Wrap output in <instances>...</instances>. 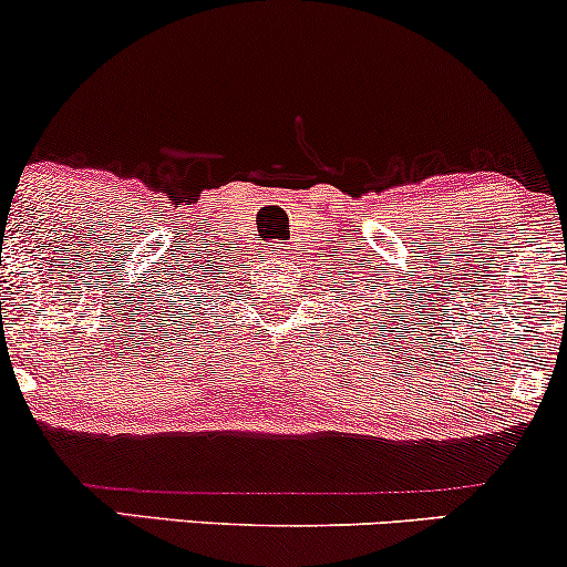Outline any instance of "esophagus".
<instances>
[{"mask_svg":"<svg viewBox=\"0 0 567 567\" xmlns=\"http://www.w3.org/2000/svg\"><path fill=\"white\" fill-rule=\"evenodd\" d=\"M269 252H271V256H275V258H279V256H282V247H279V245H269Z\"/></svg>","mask_w":567,"mask_h":567,"instance_id":"obj_1","label":"esophagus"}]
</instances>
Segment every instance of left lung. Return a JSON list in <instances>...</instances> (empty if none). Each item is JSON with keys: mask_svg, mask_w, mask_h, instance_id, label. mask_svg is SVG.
<instances>
[{"mask_svg": "<svg viewBox=\"0 0 567 567\" xmlns=\"http://www.w3.org/2000/svg\"><path fill=\"white\" fill-rule=\"evenodd\" d=\"M357 298H360V301H365V306L379 303V306H375V311H381V315H386V311H389V303L386 306L381 303V296H375V288L368 290V292L360 290V292H357ZM362 311H365V309H362ZM368 311H373V309H368ZM370 317H373V315H370Z\"/></svg>", "mask_w": 567, "mask_h": 567, "instance_id": "1", "label": "left lung"}]
</instances>
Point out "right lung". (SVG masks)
Wrapping results in <instances>:
<instances>
[{"label":"right lung","mask_w":567,"mask_h":567,"mask_svg":"<svg viewBox=\"0 0 567 567\" xmlns=\"http://www.w3.org/2000/svg\"><path fill=\"white\" fill-rule=\"evenodd\" d=\"M186 277L188 279H184V282H171V285H167V290H171V292H167V296H162V303H165L167 309H171V303H178V301H175V298H184V296L192 298V296H197L199 290L207 288V282H202V279L207 277V271H199L197 264H194V269L188 271ZM178 311H181V306H175V309L171 311L173 322H175V315H178Z\"/></svg>","instance_id":"add662e5"}]
</instances>
